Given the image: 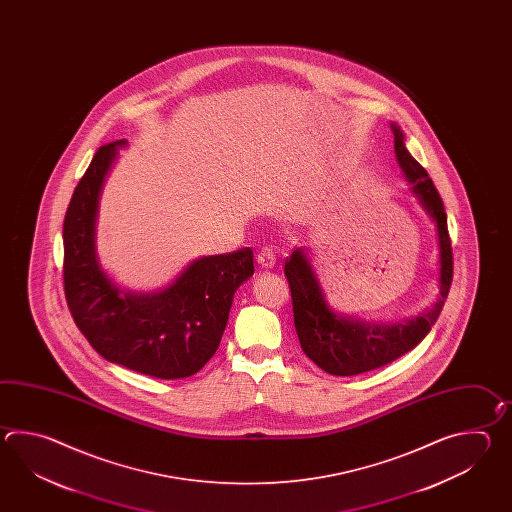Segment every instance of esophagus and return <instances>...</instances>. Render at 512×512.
I'll list each match as a JSON object with an SVG mask.
<instances>
[{"label": "esophagus", "instance_id": "esophagus-1", "mask_svg": "<svg viewBox=\"0 0 512 512\" xmlns=\"http://www.w3.org/2000/svg\"><path fill=\"white\" fill-rule=\"evenodd\" d=\"M256 261H258V265H260L261 269L271 271L272 267L276 265V252H274L272 247H263V249L258 252Z\"/></svg>", "mask_w": 512, "mask_h": 512}]
</instances>
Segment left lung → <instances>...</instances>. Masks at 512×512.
<instances>
[{"instance_id": "8db88e82", "label": "left lung", "mask_w": 512, "mask_h": 512, "mask_svg": "<svg viewBox=\"0 0 512 512\" xmlns=\"http://www.w3.org/2000/svg\"><path fill=\"white\" fill-rule=\"evenodd\" d=\"M393 148L397 164L408 181L419 207L432 219L439 251V294L432 307L401 322H375L359 316L344 315L327 302L326 291L304 247H296L285 261V276L293 296L294 327L305 355L318 368L349 377L364 371L377 370L414 349L430 333L441 315L452 283V247L446 229L443 201L435 190L425 168L415 161L404 144V133L395 122Z\"/></svg>"}]
</instances>
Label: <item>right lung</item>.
<instances>
[{"label":"right lung","mask_w":512,"mask_h":512,"mask_svg":"<svg viewBox=\"0 0 512 512\" xmlns=\"http://www.w3.org/2000/svg\"><path fill=\"white\" fill-rule=\"evenodd\" d=\"M98 148L64 219V289L78 329L104 359L157 379H183L216 353L241 283L254 274L249 247L190 261L166 287H120L97 252L98 201L120 148Z\"/></svg>","instance_id":"obj_1"}]
</instances>
